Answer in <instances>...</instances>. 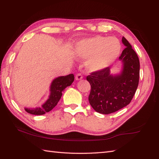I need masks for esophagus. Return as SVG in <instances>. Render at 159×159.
<instances>
[{"instance_id":"obj_1","label":"esophagus","mask_w":159,"mask_h":159,"mask_svg":"<svg viewBox=\"0 0 159 159\" xmlns=\"http://www.w3.org/2000/svg\"><path fill=\"white\" fill-rule=\"evenodd\" d=\"M82 78H83V76L81 73H77L76 76H75L76 80H82Z\"/></svg>"}]
</instances>
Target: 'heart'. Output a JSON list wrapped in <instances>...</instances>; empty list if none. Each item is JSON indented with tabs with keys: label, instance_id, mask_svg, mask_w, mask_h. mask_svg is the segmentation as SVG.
Returning <instances> with one entry per match:
<instances>
[{
	"label": "heart",
	"instance_id": "obj_1",
	"mask_svg": "<svg viewBox=\"0 0 159 159\" xmlns=\"http://www.w3.org/2000/svg\"><path fill=\"white\" fill-rule=\"evenodd\" d=\"M121 44L117 38L97 36L76 43L74 54L77 58L87 59L86 69L90 72L100 71L114 62L120 55Z\"/></svg>",
	"mask_w": 159,
	"mask_h": 159
}]
</instances>
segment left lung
<instances>
[{
  "instance_id": "1",
  "label": "left lung",
  "mask_w": 159,
  "mask_h": 159,
  "mask_svg": "<svg viewBox=\"0 0 159 159\" xmlns=\"http://www.w3.org/2000/svg\"><path fill=\"white\" fill-rule=\"evenodd\" d=\"M122 41L126 48L119 57L123 63L121 73L111 75L110 67H107L86 77L91 86L89 103L100 114H111L126 107L130 103L138 86L139 58L124 37Z\"/></svg>"
}]
</instances>
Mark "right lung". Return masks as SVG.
<instances>
[{
	"mask_svg": "<svg viewBox=\"0 0 159 159\" xmlns=\"http://www.w3.org/2000/svg\"><path fill=\"white\" fill-rule=\"evenodd\" d=\"M74 81L73 74L56 77L52 81L50 86V95L46 102L41 107L25 108L26 112L33 115H43L54 108L61 99L62 91L72 84Z\"/></svg>",
	"mask_w": 159,
	"mask_h": 159,
	"instance_id": "1",
	"label": "right lung"
}]
</instances>
